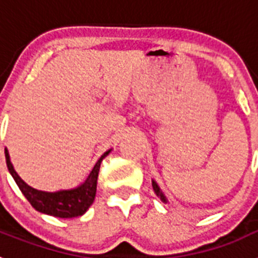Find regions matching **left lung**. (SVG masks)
Wrapping results in <instances>:
<instances>
[{"label": "left lung", "instance_id": "obj_1", "mask_svg": "<svg viewBox=\"0 0 258 258\" xmlns=\"http://www.w3.org/2000/svg\"><path fill=\"white\" fill-rule=\"evenodd\" d=\"M152 188H154L155 194H156L157 197L160 198L161 202L165 203V204H166V203H168V199H166V197H165V195H164L163 191H161L160 186H159V184H157V182L155 181V179H152Z\"/></svg>", "mask_w": 258, "mask_h": 258}]
</instances>
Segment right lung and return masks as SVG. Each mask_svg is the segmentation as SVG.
<instances>
[{
  "mask_svg": "<svg viewBox=\"0 0 258 258\" xmlns=\"http://www.w3.org/2000/svg\"><path fill=\"white\" fill-rule=\"evenodd\" d=\"M112 151V149L104 152L99 160L95 163L92 172L89 173L85 181L80 183L79 186L74 188H67V190L58 191H42L37 188L31 187L28 183L23 181L19 177L14 165L10 160L8 149H5V156H6V164L10 174L13 175L14 181L17 182L18 187L26 197V199L31 203V206L36 211L41 213L54 216L59 218H74L83 216L89 207L92 206L95 199V192H97V179L101 163L104 157Z\"/></svg>",
  "mask_w": 258,
  "mask_h": 258,
  "instance_id": "1",
  "label": "right lung"
}]
</instances>
